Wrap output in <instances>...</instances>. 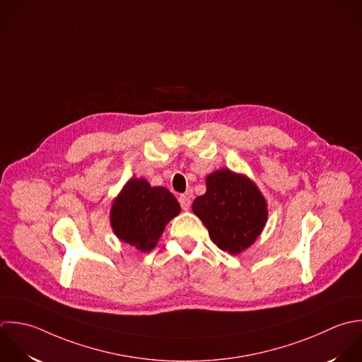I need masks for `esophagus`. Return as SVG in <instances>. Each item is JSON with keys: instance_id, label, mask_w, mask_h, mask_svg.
<instances>
[{"instance_id": "34e87169", "label": "esophagus", "mask_w": 362, "mask_h": 362, "mask_svg": "<svg viewBox=\"0 0 362 362\" xmlns=\"http://www.w3.org/2000/svg\"><path fill=\"white\" fill-rule=\"evenodd\" d=\"M179 203H180L182 209H183L185 211H187V210L190 209V204H192L190 196H187V194H182V196L179 197Z\"/></svg>"}]
</instances>
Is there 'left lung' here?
I'll use <instances>...</instances> for the list:
<instances>
[{
	"label": "left lung",
	"mask_w": 362,
	"mask_h": 362,
	"mask_svg": "<svg viewBox=\"0 0 362 362\" xmlns=\"http://www.w3.org/2000/svg\"><path fill=\"white\" fill-rule=\"evenodd\" d=\"M206 187L193 202V213L220 250L241 254L257 241L268 221L264 194L248 176L230 169L210 173Z\"/></svg>",
	"instance_id": "obj_1"
}]
</instances>
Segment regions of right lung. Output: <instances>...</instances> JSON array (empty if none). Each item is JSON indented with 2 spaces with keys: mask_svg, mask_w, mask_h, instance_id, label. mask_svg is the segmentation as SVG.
<instances>
[{
  "mask_svg": "<svg viewBox=\"0 0 362 362\" xmlns=\"http://www.w3.org/2000/svg\"><path fill=\"white\" fill-rule=\"evenodd\" d=\"M180 213L175 196L139 177L129 179L112 200L110 224L118 240L141 252L152 251L166 224Z\"/></svg>",
  "mask_w": 362,
  "mask_h": 362,
  "instance_id": "right-lung-1",
  "label": "right lung"
}]
</instances>
